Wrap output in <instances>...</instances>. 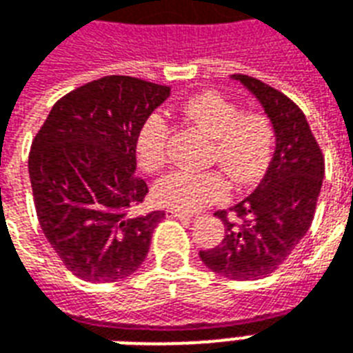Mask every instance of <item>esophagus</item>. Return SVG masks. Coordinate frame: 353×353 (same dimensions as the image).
<instances>
[{
  "label": "esophagus",
  "instance_id": "esophagus-1",
  "mask_svg": "<svg viewBox=\"0 0 353 353\" xmlns=\"http://www.w3.org/2000/svg\"><path fill=\"white\" fill-rule=\"evenodd\" d=\"M166 216H170V219H194V214L192 212H185V211H177V209H168L166 211Z\"/></svg>",
  "mask_w": 353,
  "mask_h": 353
}]
</instances>
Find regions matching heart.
Returning a JSON list of instances; mask_svg holds the SVG:
<instances>
[{
    "mask_svg": "<svg viewBox=\"0 0 353 353\" xmlns=\"http://www.w3.org/2000/svg\"><path fill=\"white\" fill-rule=\"evenodd\" d=\"M183 117L212 141L209 163H216L236 185L257 181L268 166L274 148V129L261 112H242L219 92H201L183 105ZM170 128L152 114L137 134V157L146 172L163 170L168 161ZM230 192L219 172L176 170L153 188L157 203L177 211H198Z\"/></svg>",
    "mask_w": 353,
    "mask_h": 353,
    "instance_id": "heart-1",
    "label": "heart"
}]
</instances>
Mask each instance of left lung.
<instances>
[{
	"instance_id": "obj_1",
	"label": "left lung",
	"mask_w": 353,
	"mask_h": 353,
	"mask_svg": "<svg viewBox=\"0 0 353 353\" xmlns=\"http://www.w3.org/2000/svg\"><path fill=\"white\" fill-rule=\"evenodd\" d=\"M231 79L259 99L274 128L276 150L254 192L231 207L241 224H233L225 211L214 212L224 222L225 236L216 248L200 252V259L224 278L248 281L272 274L307 233L324 179V157L292 99L250 75Z\"/></svg>"
}]
</instances>
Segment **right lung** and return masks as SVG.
Masks as SVG:
<instances>
[{"label": "right lung", "mask_w": 353, "mask_h": 353, "mask_svg": "<svg viewBox=\"0 0 353 353\" xmlns=\"http://www.w3.org/2000/svg\"><path fill=\"white\" fill-rule=\"evenodd\" d=\"M170 87L107 75L53 105L29 153L40 228L70 272L85 281L128 278L144 263L165 212L128 216L148 194L137 134Z\"/></svg>", "instance_id": "1"}]
</instances>
